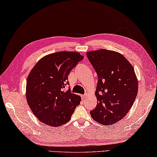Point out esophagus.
<instances>
[{
    "instance_id": "34e87169",
    "label": "esophagus",
    "mask_w": 157,
    "mask_h": 157,
    "mask_svg": "<svg viewBox=\"0 0 157 157\" xmlns=\"http://www.w3.org/2000/svg\"><path fill=\"white\" fill-rule=\"evenodd\" d=\"M82 97H83V99H86V98H87V97H88V94H83V95L82 96Z\"/></svg>"
}]
</instances>
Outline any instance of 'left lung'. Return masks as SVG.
Returning <instances> with one entry per match:
<instances>
[{"mask_svg":"<svg viewBox=\"0 0 157 157\" xmlns=\"http://www.w3.org/2000/svg\"><path fill=\"white\" fill-rule=\"evenodd\" d=\"M86 55L99 78L95 92L97 104L90 111L91 116L103 125L115 124L127 114L137 96L134 69L116 51L102 48L88 51Z\"/></svg>","mask_w":157,"mask_h":157,"instance_id":"left-lung-1","label":"left lung"}]
</instances>
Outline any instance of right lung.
Listing matches in <instances>:
<instances>
[{"label":"right lung","instance_id":"add662e5","mask_svg":"<svg viewBox=\"0 0 157 157\" xmlns=\"http://www.w3.org/2000/svg\"><path fill=\"white\" fill-rule=\"evenodd\" d=\"M83 58L73 51H59L44 56L28 74L25 96L37 119L51 127L68 122L81 97L64 88L71 69Z\"/></svg>","mask_w":157,"mask_h":157}]
</instances>
